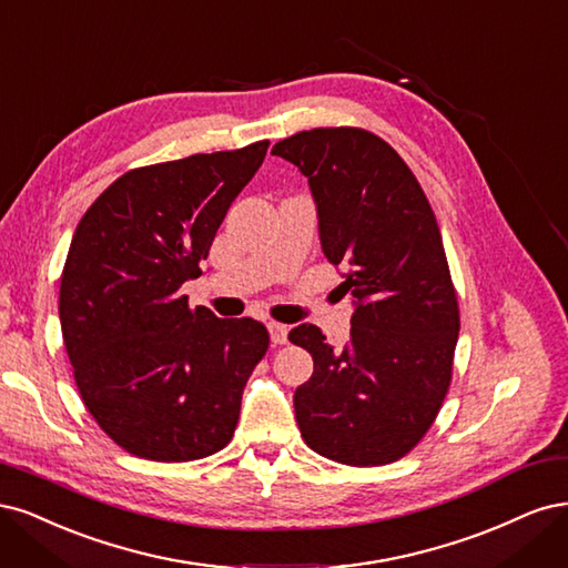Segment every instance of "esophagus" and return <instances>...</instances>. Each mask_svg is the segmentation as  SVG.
Listing matches in <instances>:
<instances>
[{"instance_id": "34e87169", "label": "esophagus", "mask_w": 568, "mask_h": 568, "mask_svg": "<svg viewBox=\"0 0 568 568\" xmlns=\"http://www.w3.org/2000/svg\"><path fill=\"white\" fill-rule=\"evenodd\" d=\"M287 331H290V327L285 323L268 321V333H271L273 344H285L287 342Z\"/></svg>"}]
</instances>
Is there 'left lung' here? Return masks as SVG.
Here are the masks:
<instances>
[{
  "label": "left lung",
  "instance_id": "left-lung-1",
  "mask_svg": "<svg viewBox=\"0 0 568 568\" xmlns=\"http://www.w3.org/2000/svg\"><path fill=\"white\" fill-rule=\"evenodd\" d=\"M271 153L308 179L323 252L356 304L344 349L311 323L287 335L314 358L295 392L300 432L327 460L389 465L423 442L450 387L460 308L442 231L408 164L368 130L318 126Z\"/></svg>",
  "mask_w": 568,
  "mask_h": 568
}]
</instances>
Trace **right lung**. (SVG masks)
<instances>
[{
	"label": "right lung",
	"mask_w": 568,
	"mask_h": 568,
	"mask_svg": "<svg viewBox=\"0 0 568 568\" xmlns=\"http://www.w3.org/2000/svg\"><path fill=\"white\" fill-rule=\"evenodd\" d=\"M266 149L257 141L130 170L72 235L59 297L72 375L97 425L136 457L200 460L235 432L268 331L193 308L181 285L203 273L216 229Z\"/></svg>",
	"instance_id": "obj_1"
}]
</instances>
